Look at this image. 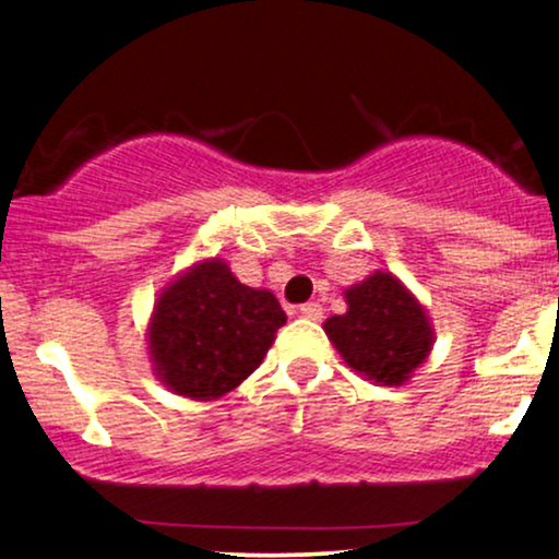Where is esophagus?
I'll use <instances>...</instances> for the list:
<instances>
[{"label": "esophagus", "mask_w": 559, "mask_h": 559, "mask_svg": "<svg viewBox=\"0 0 559 559\" xmlns=\"http://www.w3.org/2000/svg\"><path fill=\"white\" fill-rule=\"evenodd\" d=\"M299 316L305 320H312V323H318V320H323V307H320L318 301H307V305L299 307Z\"/></svg>", "instance_id": "esophagus-1"}]
</instances>
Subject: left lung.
<instances>
[{
  "label": "left lung",
  "instance_id": "obj_1",
  "mask_svg": "<svg viewBox=\"0 0 559 559\" xmlns=\"http://www.w3.org/2000/svg\"><path fill=\"white\" fill-rule=\"evenodd\" d=\"M346 312L323 323L338 355L378 386H404L431 355L436 333L423 301L389 271L344 288Z\"/></svg>",
  "mask_w": 559,
  "mask_h": 559
}]
</instances>
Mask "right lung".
I'll return each instance as SVG.
<instances>
[{"mask_svg": "<svg viewBox=\"0 0 559 559\" xmlns=\"http://www.w3.org/2000/svg\"><path fill=\"white\" fill-rule=\"evenodd\" d=\"M284 323L273 292L243 286L226 260H199L157 294L146 325L152 370L173 394L221 400L260 368Z\"/></svg>", "mask_w": 559, "mask_h": 559, "instance_id": "1", "label": "right lung"}]
</instances>
